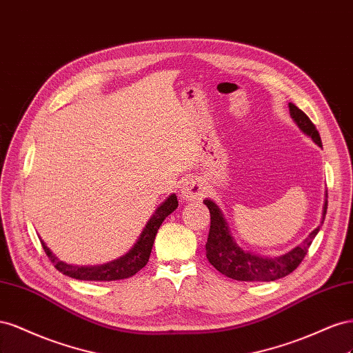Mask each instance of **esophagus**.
<instances>
[{
  "instance_id": "obj_1",
  "label": "esophagus",
  "mask_w": 353,
  "mask_h": 353,
  "mask_svg": "<svg viewBox=\"0 0 353 353\" xmlns=\"http://www.w3.org/2000/svg\"><path fill=\"white\" fill-rule=\"evenodd\" d=\"M204 186L203 183L199 182L198 179H188L186 182L183 183L182 186V198L183 199H188V201H195V199H199L201 196L204 195Z\"/></svg>"
}]
</instances>
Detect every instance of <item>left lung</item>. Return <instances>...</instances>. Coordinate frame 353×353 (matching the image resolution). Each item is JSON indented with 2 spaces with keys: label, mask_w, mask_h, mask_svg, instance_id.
Instances as JSON below:
<instances>
[{
  "label": "left lung",
  "mask_w": 353,
  "mask_h": 353,
  "mask_svg": "<svg viewBox=\"0 0 353 353\" xmlns=\"http://www.w3.org/2000/svg\"><path fill=\"white\" fill-rule=\"evenodd\" d=\"M288 108L291 118L294 119V123L299 125L301 132L314 140L318 146L322 148L318 130L314 125V123L309 119V117L294 103H288ZM204 204L210 210L211 219L208 239L205 244L207 259L220 274L236 281H275L290 275L291 272L297 269V266L301 263V260L305 259L312 241H314L321 228L318 226L315 230H312L309 236L303 241V244L297 245L284 256H279L275 259L261 257L253 253H248V251L243 250L235 243L234 236L230 235L226 219L223 217V213H221L216 203H213L211 199H205ZM327 205L328 201L325 199L324 214H322L321 225L324 223Z\"/></svg>",
  "instance_id": "8db88e82"
}]
</instances>
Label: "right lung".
Here are the masks:
<instances>
[{"label":"right lung","mask_w":353,"mask_h":353,"mask_svg":"<svg viewBox=\"0 0 353 353\" xmlns=\"http://www.w3.org/2000/svg\"><path fill=\"white\" fill-rule=\"evenodd\" d=\"M177 205H179L177 196L174 194L170 195L164 203L158 207L155 214L150 217V220L148 221L142 235L139 236L134 247L130 250L125 256L119 257L114 261H109L106 265H99V266L68 265L65 261L59 260L52 251H50V248L46 245L43 239H41V245L48 259L52 260L54 268L59 272H62L63 275H68L70 278L81 279V281H117V279L130 278L136 275L140 269L146 266L159 226L163 225V221L168 214L173 213V211L177 208Z\"/></svg>","instance_id":"right-lung-1"}]
</instances>
